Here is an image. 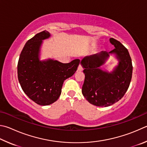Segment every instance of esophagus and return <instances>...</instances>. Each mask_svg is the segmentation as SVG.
Returning <instances> with one entry per match:
<instances>
[{
	"label": "esophagus",
	"mask_w": 147,
	"mask_h": 147,
	"mask_svg": "<svg viewBox=\"0 0 147 147\" xmlns=\"http://www.w3.org/2000/svg\"><path fill=\"white\" fill-rule=\"evenodd\" d=\"M83 69H84V68H83V67L81 65H79L78 67V70L80 71H83Z\"/></svg>",
	"instance_id": "obj_1"
}]
</instances>
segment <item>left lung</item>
Returning <instances> with one entry per match:
<instances>
[{
  "mask_svg": "<svg viewBox=\"0 0 147 147\" xmlns=\"http://www.w3.org/2000/svg\"><path fill=\"white\" fill-rule=\"evenodd\" d=\"M110 42L115 49L110 52L101 51L84 57L81 65L84 69L85 80L82 94L90 103L98 107L113 105L127 92L132 74V60L126 47L113 38ZM114 54L119 60L118 65L109 73L100 68L110 54Z\"/></svg>",
  "mask_w": 147,
  "mask_h": 147,
  "instance_id": "left-lung-1",
  "label": "left lung"
}]
</instances>
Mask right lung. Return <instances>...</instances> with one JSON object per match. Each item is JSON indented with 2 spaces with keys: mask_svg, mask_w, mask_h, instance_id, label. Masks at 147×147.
Wrapping results in <instances>:
<instances>
[{
  "mask_svg": "<svg viewBox=\"0 0 147 147\" xmlns=\"http://www.w3.org/2000/svg\"><path fill=\"white\" fill-rule=\"evenodd\" d=\"M46 30L35 34L26 42L17 65L18 79L23 91L40 105H49L60 97L63 83L73 75L80 63L75 59L63 63L57 60H40L42 40L49 38Z\"/></svg>",
  "mask_w": 147,
  "mask_h": 147,
  "instance_id": "1",
  "label": "right lung"
}]
</instances>
